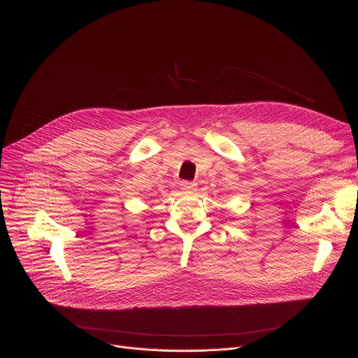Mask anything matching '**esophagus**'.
Segmentation results:
<instances>
[{
  "mask_svg": "<svg viewBox=\"0 0 358 358\" xmlns=\"http://www.w3.org/2000/svg\"><path fill=\"white\" fill-rule=\"evenodd\" d=\"M181 190L184 193H194L197 190V184L196 182H190V181H181Z\"/></svg>",
  "mask_w": 358,
  "mask_h": 358,
  "instance_id": "esophagus-1",
  "label": "esophagus"
}]
</instances>
